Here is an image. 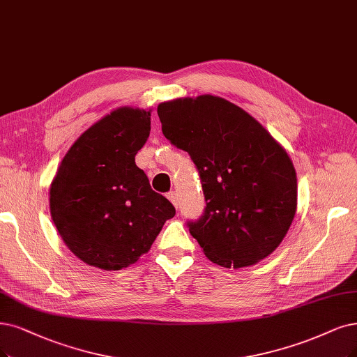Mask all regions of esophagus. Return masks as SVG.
I'll return each mask as SVG.
<instances>
[{"label":"esophagus","instance_id":"34e87169","mask_svg":"<svg viewBox=\"0 0 357 357\" xmlns=\"http://www.w3.org/2000/svg\"><path fill=\"white\" fill-rule=\"evenodd\" d=\"M167 199L170 200V203L174 206H178V197H176V192L175 191H170L167 192Z\"/></svg>","mask_w":357,"mask_h":357}]
</instances>
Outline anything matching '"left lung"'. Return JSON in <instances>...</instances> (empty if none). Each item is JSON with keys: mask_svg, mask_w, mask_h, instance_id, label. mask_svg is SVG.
I'll use <instances>...</instances> for the list:
<instances>
[{"mask_svg": "<svg viewBox=\"0 0 357 357\" xmlns=\"http://www.w3.org/2000/svg\"><path fill=\"white\" fill-rule=\"evenodd\" d=\"M163 135L187 151L206 207L187 220L207 259L244 268L281 244L297 207V178L287 151L256 119L213 96L158 104Z\"/></svg>", "mask_w": 357, "mask_h": 357, "instance_id": "left-lung-1", "label": "left lung"}]
</instances>
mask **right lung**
<instances>
[{"label": "right lung", "mask_w": 357, "mask_h": 357, "mask_svg": "<svg viewBox=\"0 0 357 357\" xmlns=\"http://www.w3.org/2000/svg\"><path fill=\"white\" fill-rule=\"evenodd\" d=\"M150 129V112L110 113L76 139L52 179L51 218L64 244L91 266L135 263L176 213L135 165Z\"/></svg>", "instance_id": "1"}]
</instances>
